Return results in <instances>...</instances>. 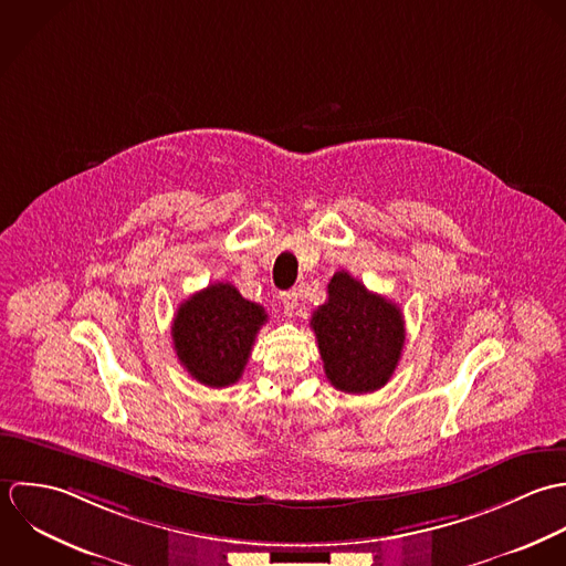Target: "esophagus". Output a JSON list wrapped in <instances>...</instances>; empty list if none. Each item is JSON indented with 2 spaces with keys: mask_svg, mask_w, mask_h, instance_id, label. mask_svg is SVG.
Listing matches in <instances>:
<instances>
[{
  "mask_svg": "<svg viewBox=\"0 0 566 566\" xmlns=\"http://www.w3.org/2000/svg\"><path fill=\"white\" fill-rule=\"evenodd\" d=\"M280 302L284 306V311L291 315L295 308H297V293L295 291H289V293H282L280 295Z\"/></svg>",
  "mask_w": 566,
  "mask_h": 566,
  "instance_id": "obj_1",
  "label": "esophagus"
}]
</instances>
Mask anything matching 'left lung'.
I'll return each mask as SVG.
<instances>
[{"mask_svg": "<svg viewBox=\"0 0 566 566\" xmlns=\"http://www.w3.org/2000/svg\"><path fill=\"white\" fill-rule=\"evenodd\" d=\"M311 326L326 376L339 391L371 394L387 385L405 345V319L391 300L337 271Z\"/></svg>", "mask_w": 566, "mask_h": 566, "instance_id": "8db88e82", "label": "left lung"}]
</instances>
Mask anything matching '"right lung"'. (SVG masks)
I'll use <instances>...</instances> for the list:
<instances>
[{
	"instance_id": "1",
	"label": "right lung",
	"mask_w": 566,
	"mask_h": 566,
	"mask_svg": "<svg viewBox=\"0 0 566 566\" xmlns=\"http://www.w3.org/2000/svg\"><path fill=\"white\" fill-rule=\"evenodd\" d=\"M266 313L227 282L188 297L175 315L172 343L188 374L208 387L240 380Z\"/></svg>"
}]
</instances>
